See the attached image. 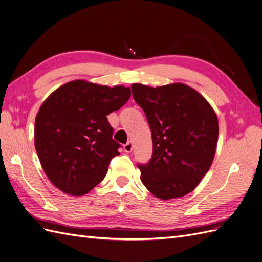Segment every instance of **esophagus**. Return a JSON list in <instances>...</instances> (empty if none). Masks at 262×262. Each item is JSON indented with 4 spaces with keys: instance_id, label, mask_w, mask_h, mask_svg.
Returning <instances> with one entry per match:
<instances>
[{
    "instance_id": "1",
    "label": "esophagus",
    "mask_w": 262,
    "mask_h": 262,
    "mask_svg": "<svg viewBox=\"0 0 262 262\" xmlns=\"http://www.w3.org/2000/svg\"><path fill=\"white\" fill-rule=\"evenodd\" d=\"M132 150H133V142L132 141H128L127 143H125L124 145V151L125 152H132Z\"/></svg>"
}]
</instances>
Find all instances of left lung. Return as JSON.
<instances>
[{
	"label": "left lung",
	"instance_id": "1",
	"mask_svg": "<svg viewBox=\"0 0 262 262\" xmlns=\"http://www.w3.org/2000/svg\"><path fill=\"white\" fill-rule=\"evenodd\" d=\"M132 90L146 114L154 146L149 162L138 164L142 184L163 200L187 195L213 161L219 137L213 108L180 82L156 88L133 83Z\"/></svg>",
	"mask_w": 262,
	"mask_h": 262
}]
</instances>
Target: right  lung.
Instances as JSON below:
<instances>
[{
  "instance_id": "add662e5",
  "label": "right lung",
  "mask_w": 262,
  "mask_h": 262,
  "mask_svg": "<svg viewBox=\"0 0 262 262\" xmlns=\"http://www.w3.org/2000/svg\"><path fill=\"white\" fill-rule=\"evenodd\" d=\"M130 88L74 80L57 88L39 108L35 147L49 180L62 191L83 196L104 179L121 147L107 115L121 108Z\"/></svg>"
}]
</instances>
